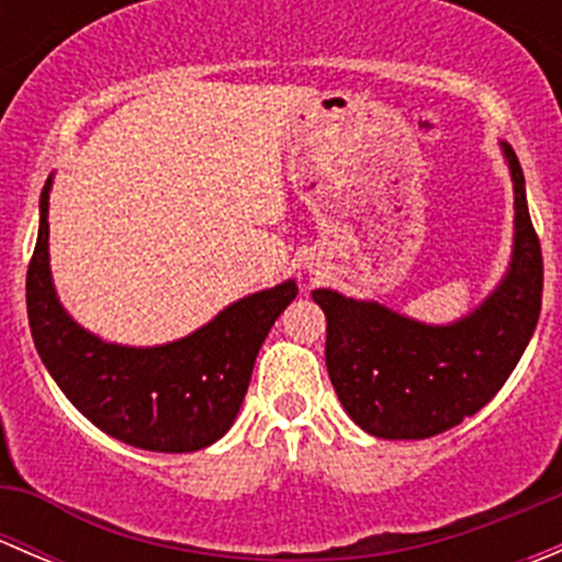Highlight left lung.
<instances>
[{
    "mask_svg": "<svg viewBox=\"0 0 562 562\" xmlns=\"http://www.w3.org/2000/svg\"><path fill=\"white\" fill-rule=\"evenodd\" d=\"M514 184V247L495 291L454 323H424L372 299L317 288L326 367L345 413L383 440H424L479 413L522 359L541 313L543 260L517 155L501 140Z\"/></svg>",
    "mask_w": 562,
    "mask_h": 562,
    "instance_id": "1",
    "label": "left lung"
}]
</instances>
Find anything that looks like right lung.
Returning a JSON list of instances; mask_svg holds the SVG:
<instances>
[{
  "mask_svg": "<svg viewBox=\"0 0 562 562\" xmlns=\"http://www.w3.org/2000/svg\"><path fill=\"white\" fill-rule=\"evenodd\" d=\"M50 187L54 176L40 192L37 245L26 271V313L45 370L94 427L122 443L166 454L217 443L239 416L266 334L296 299V280L249 293L173 342H108L67 313L54 288Z\"/></svg>",
  "mask_w": 562,
  "mask_h": 562,
  "instance_id": "add662e5",
  "label": "right lung"
}]
</instances>
